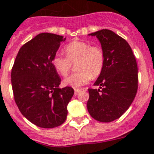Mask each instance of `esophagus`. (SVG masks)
I'll return each instance as SVG.
<instances>
[{
    "label": "esophagus",
    "mask_w": 154,
    "mask_h": 154,
    "mask_svg": "<svg viewBox=\"0 0 154 154\" xmlns=\"http://www.w3.org/2000/svg\"><path fill=\"white\" fill-rule=\"evenodd\" d=\"M82 92V90H81V89H75V90H74L75 95H77V94H78V93H79V92Z\"/></svg>",
    "instance_id": "34e87169"
}]
</instances>
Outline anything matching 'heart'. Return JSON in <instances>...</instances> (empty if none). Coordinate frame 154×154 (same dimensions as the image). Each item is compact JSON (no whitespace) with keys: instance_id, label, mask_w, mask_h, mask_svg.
<instances>
[{"instance_id":"1","label":"heart","mask_w":154,"mask_h":154,"mask_svg":"<svg viewBox=\"0 0 154 154\" xmlns=\"http://www.w3.org/2000/svg\"><path fill=\"white\" fill-rule=\"evenodd\" d=\"M66 56L56 54L52 58V66L57 72L66 76L72 69V63H76L78 71L64 79L63 84L71 88H77L87 84L92 77H99L105 65V52L99 46L82 41H73L64 47Z\"/></svg>"}]
</instances>
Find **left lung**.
Segmentation results:
<instances>
[{"label": "left lung", "mask_w": 154, "mask_h": 154, "mask_svg": "<svg viewBox=\"0 0 154 154\" xmlns=\"http://www.w3.org/2000/svg\"><path fill=\"white\" fill-rule=\"evenodd\" d=\"M89 36L99 40L105 52V65L94 83L100 89H88L87 107L97 121L112 122L128 109L137 94V62L129 44L115 32L103 29Z\"/></svg>", "instance_id": "8db88e82"}]
</instances>
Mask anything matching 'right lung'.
<instances>
[{"label":"right lung","instance_id":"add662e5","mask_svg":"<svg viewBox=\"0 0 154 154\" xmlns=\"http://www.w3.org/2000/svg\"><path fill=\"white\" fill-rule=\"evenodd\" d=\"M66 38L41 33L20 48L11 69L14 99L26 119L37 127L52 128L66 121L73 88H58L61 78L52 58Z\"/></svg>","mask_w":154,"mask_h":154}]
</instances>
